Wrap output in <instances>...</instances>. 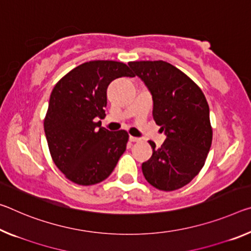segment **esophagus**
<instances>
[{
  "mask_svg": "<svg viewBox=\"0 0 251 251\" xmlns=\"http://www.w3.org/2000/svg\"><path fill=\"white\" fill-rule=\"evenodd\" d=\"M129 141L132 143H136V142H140L141 140L138 137H134V136H129Z\"/></svg>",
  "mask_w": 251,
  "mask_h": 251,
  "instance_id": "esophagus-1",
  "label": "esophagus"
}]
</instances>
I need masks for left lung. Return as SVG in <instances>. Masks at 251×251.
I'll use <instances>...</instances> for the list:
<instances>
[{"mask_svg":"<svg viewBox=\"0 0 251 251\" xmlns=\"http://www.w3.org/2000/svg\"><path fill=\"white\" fill-rule=\"evenodd\" d=\"M128 66L152 94L153 118L166 140L142 164L146 181L162 191L182 188L203 168L212 143L209 105L196 82L169 62L132 61Z\"/></svg>","mask_w":251,"mask_h":251,"instance_id":"8db88e82","label":"left lung"}]
</instances>
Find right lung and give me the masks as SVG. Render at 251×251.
Here are the masks:
<instances>
[{"mask_svg":"<svg viewBox=\"0 0 251 251\" xmlns=\"http://www.w3.org/2000/svg\"><path fill=\"white\" fill-rule=\"evenodd\" d=\"M125 63L94 60L75 67L55 83L45 118L51 157L71 182L93 185L113 172L128 142L126 130L101 127L107 87L116 78L134 77Z\"/></svg>","mask_w":251,"mask_h":251,"instance_id":"1","label":"right lung"}]
</instances>
